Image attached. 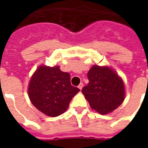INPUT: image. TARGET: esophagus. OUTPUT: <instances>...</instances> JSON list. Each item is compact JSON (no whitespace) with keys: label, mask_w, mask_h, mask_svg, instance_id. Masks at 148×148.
<instances>
[{"label":"esophagus","mask_w":148,"mask_h":148,"mask_svg":"<svg viewBox=\"0 0 148 148\" xmlns=\"http://www.w3.org/2000/svg\"><path fill=\"white\" fill-rule=\"evenodd\" d=\"M83 87H84V84L82 83H81L80 84H79L78 85V88L79 89H80V90H82V88H83Z\"/></svg>","instance_id":"obj_1"}]
</instances>
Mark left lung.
<instances>
[{"mask_svg": "<svg viewBox=\"0 0 148 148\" xmlns=\"http://www.w3.org/2000/svg\"><path fill=\"white\" fill-rule=\"evenodd\" d=\"M89 83L82 93L90 108L101 114L117 109L125 98L124 81L113 68L93 65L88 73Z\"/></svg>", "mask_w": 148, "mask_h": 148, "instance_id": "obj_1", "label": "left lung"}]
</instances>
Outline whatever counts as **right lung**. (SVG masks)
I'll use <instances>...</instances> for the list:
<instances>
[{"mask_svg": "<svg viewBox=\"0 0 148 148\" xmlns=\"http://www.w3.org/2000/svg\"><path fill=\"white\" fill-rule=\"evenodd\" d=\"M80 91L71 84V77L59 66L40 65L29 81L27 93L33 105L48 117L64 113L72 98Z\"/></svg>", "mask_w": 148, "mask_h": 148, "instance_id": "1", "label": "right lung"}]
</instances>
